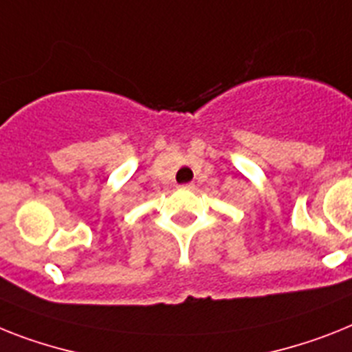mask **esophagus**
I'll use <instances>...</instances> for the list:
<instances>
[{
  "label": "esophagus",
  "mask_w": 352,
  "mask_h": 352,
  "mask_svg": "<svg viewBox=\"0 0 352 352\" xmlns=\"http://www.w3.org/2000/svg\"><path fill=\"white\" fill-rule=\"evenodd\" d=\"M182 188H185V190H192L194 183H185V185H182Z\"/></svg>",
  "instance_id": "1"
}]
</instances>
